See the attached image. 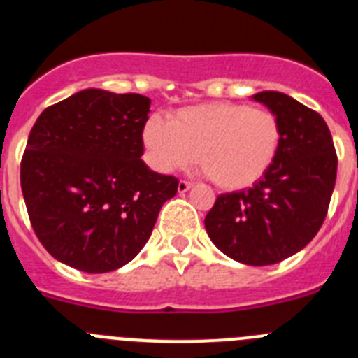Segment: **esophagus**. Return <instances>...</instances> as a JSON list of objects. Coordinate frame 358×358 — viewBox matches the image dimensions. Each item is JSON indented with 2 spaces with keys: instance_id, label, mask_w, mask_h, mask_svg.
I'll return each instance as SVG.
<instances>
[{
  "instance_id": "obj_1",
  "label": "esophagus",
  "mask_w": 358,
  "mask_h": 358,
  "mask_svg": "<svg viewBox=\"0 0 358 358\" xmlns=\"http://www.w3.org/2000/svg\"><path fill=\"white\" fill-rule=\"evenodd\" d=\"M192 188H194V185L188 181H179V185H177V192H179V194H186V192Z\"/></svg>"
}]
</instances>
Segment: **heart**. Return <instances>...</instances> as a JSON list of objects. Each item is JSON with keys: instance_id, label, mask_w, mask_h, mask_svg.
Listing matches in <instances>:
<instances>
[{"instance_id": "b5f03b06", "label": "heart", "mask_w": 358, "mask_h": 358, "mask_svg": "<svg viewBox=\"0 0 358 358\" xmlns=\"http://www.w3.org/2000/svg\"><path fill=\"white\" fill-rule=\"evenodd\" d=\"M152 166L172 173L197 157L202 170L222 189H243L273 166L281 143L280 120L245 103L211 102L182 107L169 123L152 116L143 129Z\"/></svg>"}]
</instances>
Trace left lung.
Segmentation results:
<instances>
[{"label": "left lung", "instance_id": "8db88e82", "mask_svg": "<svg viewBox=\"0 0 358 358\" xmlns=\"http://www.w3.org/2000/svg\"><path fill=\"white\" fill-rule=\"evenodd\" d=\"M281 125L273 166L252 188L224 194L204 218L226 256L245 265H273L301 251L324 222L337 177L327 122L280 91L252 94Z\"/></svg>", "mask_w": 358, "mask_h": 358}]
</instances>
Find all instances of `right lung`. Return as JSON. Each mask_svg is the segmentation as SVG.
I'll return each instance as SVG.
<instances>
[{
    "label": "right lung",
    "instance_id": "1",
    "mask_svg": "<svg viewBox=\"0 0 358 358\" xmlns=\"http://www.w3.org/2000/svg\"><path fill=\"white\" fill-rule=\"evenodd\" d=\"M150 98L82 90L41 113L21 161V189L44 249L90 274L116 271L150 238L172 176L143 156Z\"/></svg>",
    "mask_w": 358,
    "mask_h": 358
}]
</instances>
